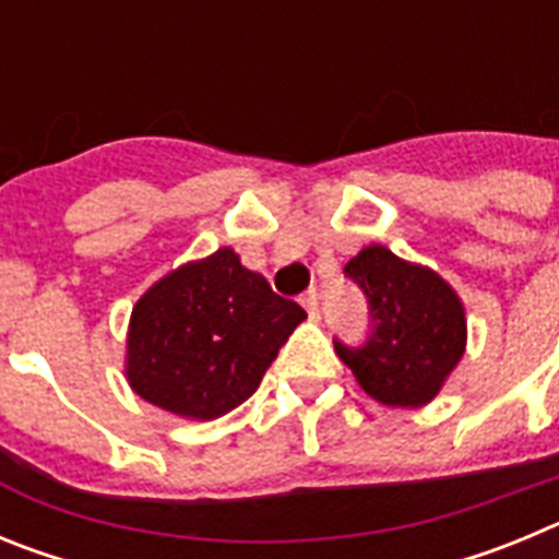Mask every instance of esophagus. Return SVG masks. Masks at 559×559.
I'll list each match as a JSON object with an SVG mask.
<instances>
[{
    "instance_id": "esophagus-1",
    "label": "esophagus",
    "mask_w": 559,
    "mask_h": 559,
    "mask_svg": "<svg viewBox=\"0 0 559 559\" xmlns=\"http://www.w3.org/2000/svg\"><path fill=\"white\" fill-rule=\"evenodd\" d=\"M302 305L305 310H308L310 319H319V294H316V290H308V294L302 296Z\"/></svg>"
}]
</instances>
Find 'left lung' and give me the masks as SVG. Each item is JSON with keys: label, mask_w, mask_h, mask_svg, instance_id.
I'll use <instances>...</instances> for the list:
<instances>
[{"label": "left lung", "mask_w": 559, "mask_h": 559, "mask_svg": "<svg viewBox=\"0 0 559 559\" xmlns=\"http://www.w3.org/2000/svg\"><path fill=\"white\" fill-rule=\"evenodd\" d=\"M344 274L367 296L369 335L360 347L335 341L338 358L383 406L431 403L467 344L456 290L437 271L406 263L378 243L358 251Z\"/></svg>", "instance_id": "left-lung-1"}]
</instances>
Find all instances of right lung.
<instances>
[{
    "instance_id": "obj_1",
    "label": "right lung",
    "mask_w": 559,
    "mask_h": 559,
    "mask_svg": "<svg viewBox=\"0 0 559 559\" xmlns=\"http://www.w3.org/2000/svg\"><path fill=\"white\" fill-rule=\"evenodd\" d=\"M302 308L224 246L162 276L133 305L126 378L153 406L218 419L257 392Z\"/></svg>"
}]
</instances>
